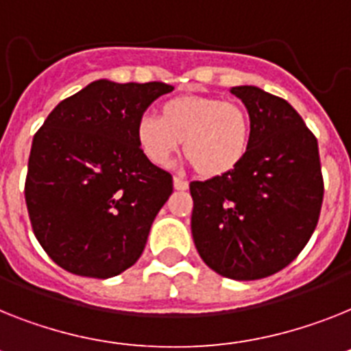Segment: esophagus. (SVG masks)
<instances>
[{
  "label": "esophagus",
  "mask_w": 351,
  "mask_h": 351,
  "mask_svg": "<svg viewBox=\"0 0 351 351\" xmlns=\"http://www.w3.org/2000/svg\"><path fill=\"white\" fill-rule=\"evenodd\" d=\"M173 185H175L176 191H187V189H189V182L184 180V178H180V176H175V178H173Z\"/></svg>",
  "instance_id": "esophagus-1"
}]
</instances>
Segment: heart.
Returning a JSON list of instances; mask_svg holds the SVG:
<instances>
[{
  "label": "heart",
  "instance_id": "obj_1",
  "mask_svg": "<svg viewBox=\"0 0 351 351\" xmlns=\"http://www.w3.org/2000/svg\"><path fill=\"white\" fill-rule=\"evenodd\" d=\"M135 139L157 166H169L176 152L205 178L228 175L244 160L252 143V121L239 103L214 96L180 94L166 99L157 116L139 117Z\"/></svg>",
  "mask_w": 351,
  "mask_h": 351
}]
</instances>
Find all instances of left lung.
Segmentation results:
<instances>
[{"mask_svg":"<svg viewBox=\"0 0 351 351\" xmlns=\"http://www.w3.org/2000/svg\"><path fill=\"white\" fill-rule=\"evenodd\" d=\"M252 121V143L232 173L191 182V232L217 275L258 280L284 269L311 239L323 203L317 141L285 99L232 87Z\"/></svg>","mask_w":351,"mask_h":351,"instance_id":"8db88e82","label":"left lung"}]
</instances>
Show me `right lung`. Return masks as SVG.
I'll use <instances>...</instances> for the list:
<instances>
[{
    "label": "right lung",
    "mask_w": 351,
    "mask_h": 351,
    "mask_svg": "<svg viewBox=\"0 0 351 351\" xmlns=\"http://www.w3.org/2000/svg\"><path fill=\"white\" fill-rule=\"evenodd\" d=\"M171 90L164 82H90L35 134L26 207L44 252L73 275L110 278L143 255L173 176L144 157L135 123Z\"/></svg>",
    "instance_id": "obj_1"
}]
</instances>
